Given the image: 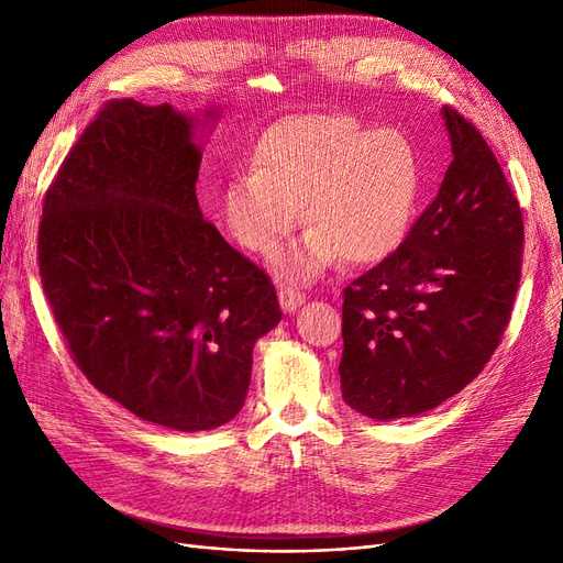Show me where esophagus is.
I'll return each mask as SVG.
<instances>
[{
  "label": "esophagus",
  "mask_w": 563,
  "mask_h": 563,
  "mask_svg": "<svg viewBox=\"0 0 563 563\" xmlns=\"http://www.w3.org/2000/svg\"><path fill=\"white\" fill-rule=\"evenodd\" d=\"M305 302V294H300L294 286H282L279 288V305L284 312H294L296 308Z\"/></svg>",
  "instance_id": "obj_1"
}]
</instances>
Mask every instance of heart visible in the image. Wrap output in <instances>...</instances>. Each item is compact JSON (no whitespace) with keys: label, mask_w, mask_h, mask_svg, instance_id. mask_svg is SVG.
<instances>
[{"label":"heart","mask_w":563,"mask_h":563,"mask_svg":"<svg viewBox=\"0 0 563 563\" xmlns=\"http://www.w3.org/2000/svg\"><path fill=\"white\" fill-rule=\"evenodd\" d=\"M418 187V155L404 133L371 131L347 114H305L267 133L255 172L228 185L225 220L244 249L267 255L305 218L312 230L279 255L277 269L312 279L338 253L347 263L385 255L411 220Z\"/></svg>","instance_id":"1"}]
</instances>
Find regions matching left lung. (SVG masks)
Masks as SVG:
<instances>
[{"label":"left lung","mask_w":563,"mask_h":563,"mask_svg":"<svg viewBox=\"0 0 563 563\" xmlns=\"http://www.w3.org/2000/svg\"><path fill=\"white\" fill-rule=\"evenodd\" d=\"M441 114L453 162L434 201L343 291L340 389L373 420L432 411L479 376L521 279L517 195L476 126L449 106Z\"/></svg>","instance_id":"8db88e82"}]
</instances>
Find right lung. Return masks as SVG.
Listing matches in <instances>:
<instances>
[{
    "label": "right lung",
    "mask_w": 563,
    "mask_h": 563,
    "mask_svg": "<svg viewBox=\"0 0 563 563\" xmlns=\"http://www.w3.org/2000/svg\"><path fill=\"white\" fill-rule=\"evenodd\" d=\"M195 124L168 103L110 100L46 190L37 240L75 364L126 411L176 432L242 411L255 340L282 319L269 277L199 211Z\"/></svg>",
    "instance_id": "obj_1"
}]
</instances>
